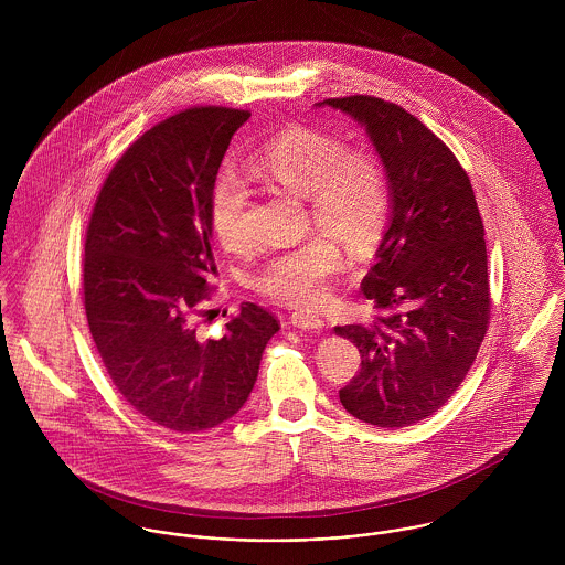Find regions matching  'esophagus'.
Here are the masks:
<instances>
[{
    "label": "esophagus",
    "mask_w": 565,
    "mask_h": 565,
    "mask_svg": "<svg viewBox=\"0 0 565 565\" xmlns=\"http://www.w3.org/2000/svg\"><path fill=\"white\" fill-rule=\"evenodd\" d=\"M289 322L294 323L296 328H302V330H320L323 326L322 320H320L318 316L307 313V311H296V313H291Z\"/></svg>",
    "instance_id": "esophagus-1"
}]
</instances>
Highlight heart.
Wrapping results in <instances>:
<instances>
[{"label": "heart", "mask_w": 565, "mask_h": 565, "mask_svg": "<svg viewBox=\"0 0 565 565\" xmlns=\"http://www.w3.org/2000/svg\"><path fill=\"white\" fill-rule=\"evenodd\" d=\"M254 171L309 200L316 224L365 249L379 242L390 217V182L381 161L363 148H345L343 139L309 126L278 132L252 157ZM252 191L242 175L224 167L209 195V224L228 252L249 245ZM343 267L341 245L328 233L271 252L252 274L249 287L289 307H320Z\"/></svg>", "instance_id": "heart-1"}]
</instances>
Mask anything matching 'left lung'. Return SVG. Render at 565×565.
Here are the masks:
<instances>
[{
	"mask_svg": "<svg viewBox=\"0 0 565 565\" xmlns=\"http://www.w3.org/2000/svg\"><path fill=\"white\" fill-rule=\"evenodd\" d=\"M323 104L365 128L392 198L390 228L361 282L376 313L334 328L361 352L339 401L356 419L403 428L450 401L483 343L491 313L483 220L461 162L403 106L372 95Z\"/></svg>",
	"mask_w": 565,
	"mask_h": 565,
	"instance_id": "left-lung-1",
	"label": "left lung"
}]
</instances>
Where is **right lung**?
I'll return each mask as SVG.
<instances>
[{
    "instance_id": "right-lung-1",
    "label": "right lung",
    "mask_w": 565,
    "mask_h": 565,
    "mask_svg": "<svg viewBox=\"0 0 565 565\" xmlns=\"http://www.w3.org/2000/svg\"><path fill=\"white\" fill-rule=\"evenodd\" d=\"M247 110L195 106L141 135L95 200L82 260L84 311L102 363L141 417L175 433L231 419L280 328L243 302L220 339L200 332L215 294L209 195Z\"/></svg>"
}]
</instances>
